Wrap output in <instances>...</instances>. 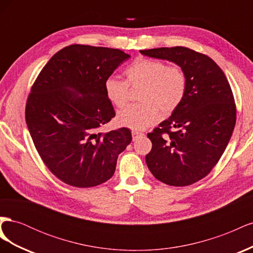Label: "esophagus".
I'll list each match as a JSON object with an SVG mask.
<instances>
[{"label": "esophagus", "mask_w": 253, "mask_h": 253, "mask_svg": "<svg viewBox=\"0 0 253 253\" xmlns=\"http://www.w3.org/2000/svg\"><path fill=\"white\" fill-rule=\"evenodd\" d=\"M144 134L143 133H140V132H137V131H132V136H133V140H137L138 138H141V137L143 136Z\"/></svg>", "instance_id": "1"}]
</instances>
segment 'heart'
<instances>
[{
	"instance_id": "b5f03b06",
	"label": "heart",
	"mask_w": 253,
	"mask_h": 253,
	"mask_svg": "<svg viewBox=\"0 0 253 253\" xmlns=\"http://www.w3.org/2000/svg\"><path fill=\"white\" fill-rule=\"evenodd\" d=\"M126 80L110 77L104 82L105 95L117 108L126 104L128 86H141V103L128 105L118 115V122L128 128L140 131L158 121L160 113L170 115L178 108L187 93L188 79L180 66L158 60L138 58L125 71Z\"/></svg>"
}]
</instances>
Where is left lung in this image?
<instances>
[{"instance_id": "obj_1", "label": "left lung", "mask_w": 253, "mask_h": 253, "mask_svg": "<svg viewBox=\"0 0 253 253\" xmlns=\"http://www.w3.org/2000/svg\"><path fill=\"white\" fill-rule=\"evenodd\" d=\"M140 52L174 62L188 79L180 105L148 134L152 150L145 163L167 185H192L211 172L231 138L236 108L230 84L211 58L193 49L175 46Z\"/></svg>"}]
</instances>
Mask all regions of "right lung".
<instances>
[{
  "instance_id": "add662e5",
  "label": "right lung",
  "mask_w": 253,
  "mask_h": 253,
  "mask_svg": "<svg viewBox=\"0 0 253 253\" xmlns=\"http://www.w3.org/2000/svg\"><path fill=\"white\" fill-rule=\"evenodd\" d=\"M128 58L116 48L70 45L50 58L30 89V136L45 166L67 185L90 188L109 180L132 141L126 127L100 132L115 117L104 82Z\"/></svg>"
}]
</instances>
